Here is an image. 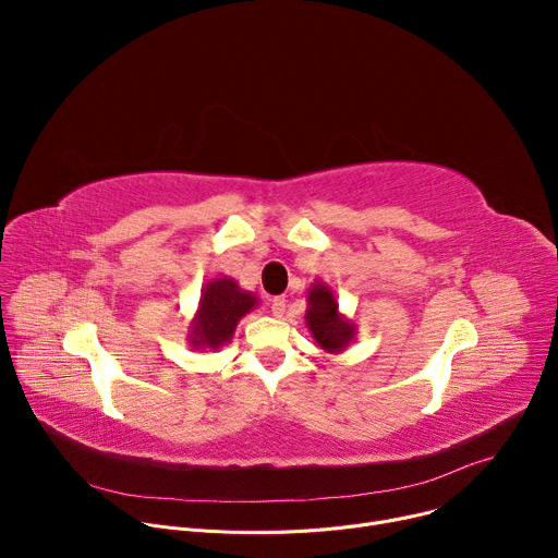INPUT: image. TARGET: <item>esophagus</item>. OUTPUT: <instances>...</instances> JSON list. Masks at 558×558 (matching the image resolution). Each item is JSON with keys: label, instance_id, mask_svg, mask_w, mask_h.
<instances>
[{"label": "esophagus", "instance_id": "1", "mask_svg": "<svg viewBox=\"0 0 558 558\" xmlns=\"http://www.w3.org/2000/svg\"><path fill=\"white\" fill-rule=\"evenodd\" d=\"M284 308H287V298H284V295H278V298L271 300V313H274L276 317H280V315L284 313Z\"/></svg>", "mask_w": 558, "mask_h": 558}]
</instances>
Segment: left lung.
Segmentation results:
<instances>
[{
	"instance_id": "left-lung-1",
	"label": "left lung",
	"mask_w": 558,
	"mask_h": 558,
	"mask_svg": "<svg viewBox=\"0 0 558 558\" xmlns=\"http://www.w3.org/2000/svg\"><path fill=\"white\" fill-rule=\"evenodd\" d=\"M306 302V327L315 342L327 353L344 351L355 338V325L338 311L333 291L323 282H315L308 289Z\"/></svg>"
}]
</instances>
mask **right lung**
<instances>
[{"mask_svg":"<svg viewBox=\"0 0 558 558\" xmlns=\"http://www.w3.org/2000/svg\"><path fill=\"white\" fill-rule=\"evenodd\" d=\"M258 304V298L243 291L231 278H216L201 291L198 311L190 327V344L194 349H220L233 338L235 325Z\"/></svg>","mask_w":558,"mask_h":558,"instance_id":"1","label":"right lung"}]
</instances>
